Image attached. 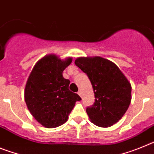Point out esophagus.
Instances as JSON below:
<instances>
[{
    "label": "esophagus",
    "mask_w": 154,
    "mask_h": 154,
    "mask_svg": "<svg viewBox=\"0 0 154 154\" xmlns=\"http://www.w3.org/2000/svg\"><path fill=\"white\" fill-rule=\"evenodd\" d=\"M78 94H79V96H80V97H82V93L81 91H79V92H78Z\"/></svg>",
    "instance_id": "esophagus-1"
}]
</instances>
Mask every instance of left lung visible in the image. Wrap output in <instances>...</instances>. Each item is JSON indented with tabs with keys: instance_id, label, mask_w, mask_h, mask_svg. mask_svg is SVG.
I'll list each match as a JSON object with an SVG mask.
<instances>
[{
	"instance_id": "1",
	"label": "left lung",
	"mask_w": 154,
	"mask_h": 154,
	"mask_svg": "<svg viewBox=\"0 0 154 154\" xmlns=\"http://www.w3.org/2000/svg\"><path fill=\"white\" fill-rule=\"evenodd\" d=\"M75 64L87 75L95 94V103L86 108L95 125L108 127L123 117L131 102V85L120 69L101 58H79Z\"/></svg>"
}]
</instances>
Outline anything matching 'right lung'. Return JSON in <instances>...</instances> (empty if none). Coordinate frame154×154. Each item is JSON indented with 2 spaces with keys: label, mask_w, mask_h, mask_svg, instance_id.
<instances>
[{
  "label": "right lung",
  "mask_w": 154,
  "mask_h": 154,
  "mask_svg": "<svg viewBox=\"0 0 154 154\" xmlns=\"http://www.w3.org/2000/svg\"><path fill=\"white\" fill-rule=\"evenodd\" d=\"M55 55H48L37 62L27 81L24 99L28 109L38 123L47 128H55L67 121L78 94L69 89L70 81L62 72L72 62Z\"/></svg>",
  "instance_id": "add662e5"
}]
</instances>
